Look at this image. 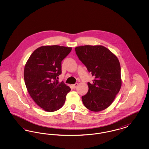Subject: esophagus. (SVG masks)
<instances>
[{
  "label": "esophagus",
  "mask_w": 149,
  "mask_h": 149,
  "mask_svg": "<svg viewBox=\"0 0 149 149\" xmlns=\"http://www.w3.org/2000/svg\"><path fill=\"white\" fill-rule=\"evenodd\" d=\"M78 83H75V84H72V87L73 88V89H75V88H76V87L78 86Z\"/></svg>",
  "instance_id": "34e87169"
}]
</instances>
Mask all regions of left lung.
Listing matches in <instances>:
<instances>
[{
	"label": "left lung",
	"mask_w": 149,
	"mask_h": 149,
	"mask_svg": "<svg viewBox=\"0 0 149 149\" xmlns=\"http://www.w3.org/2000/svg\"><path fill=\"white\" fill-rule=\"evenodd\" d=\"M75 51L94 77L92 83H88V92L81 97L84 105L94 112L106 109L121 87L120 64L117 57L103 46H78Z\"/></svg>",
	"instance_id": "1"
}]
</instances>
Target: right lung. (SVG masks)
Wrapping results in <instances>:
<instances>
[{"mask_svg":"<svg viewBox=\"0 0 149 149\" xmlns=\"http://www.w3.org/2000/svg\"><path fill=\"white\" fill-rule=\"evenodd\" d=\"M71 49L57 45L41 46L33 51L25 65L24 79L29 94L47 112L56 111L63 106L71 90L57 79L61 74V62Z\"/></svg>","mask_w":149,"mask_h":149,"instance_id":"obj_1","label":"right lung"}]
</instances>
